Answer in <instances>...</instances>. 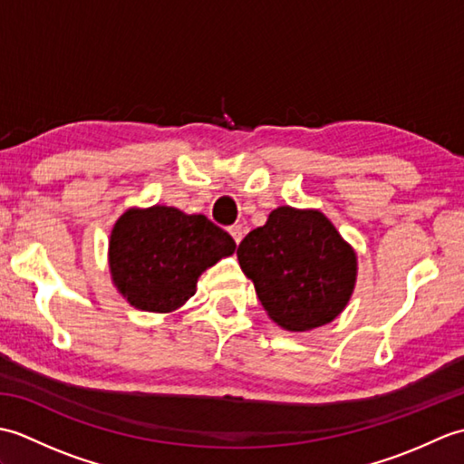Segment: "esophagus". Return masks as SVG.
Segmentation results:
<instances>
[{
	"label": "esophagus",
	"instance_id": "34e87169",
	"mask_svg": "<svg viewBox=\"0 0 464 464\" xmlns=\"http://www.w3.org/2000/svg\"><path fill=\"white\" fill-rule=\"evenodd\" d=\"M243 233H245V229H243L241 225H231V227H229V235H231L233 241L237 243V245H239L241 239H243Z\"/></svg>",
	"mask_w": 464,
	"mask_h": 464
}]
</instances>
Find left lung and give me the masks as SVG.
Listing matches in <instances>:
<instances>
[{
	"label": "left lung",
	"instance_id": "left-lung-1",
	"mask_svg": "<svg viewBox=\"0 0 464 464\" xmlns=\"http://www.w3.org/2000/svg\"><path fill=\"white\" fill-rule=\"evenodd\" d=\"M237 259L269 319L291 333L337 319L357 283V253L317 209H273L239 243Z\"/></svg>",
	"mask_w": 464,
	"mask_h": 464
}]
</instances>
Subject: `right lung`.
Masks as SVG:
<instances>
[{"instance_id":"add662e5","label":"right lung","mask_w":464,"mask_h":464,"mask_svg":"<svg viewBox=\"0 0 464 464\" xmlns=\"http://www.w3.org/2000/svg\"><path fill=\"white\" fill-rule=\"evenodd\" d=\"M237 245L205 215L177 207H130L115 221L107 249L111 283L131 307L173 313L189 301L197 281Z\"/></svg>"}]
</instances>
